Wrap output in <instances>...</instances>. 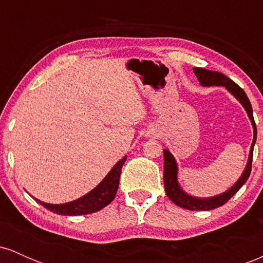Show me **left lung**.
I'll list each match as a JSON object with an SVG mask.
<instances>
[{"label": "left lung", "mask_w": 263, "mask_h": 263, "mask_svg": "<svg viewBox=\"0 0 263 263\" xmlns=\"http://www.w3.org/2000/svg\"><path fill=\"white\" fill-rule=\"evenodd\" d=\"M194 73L198 77V80L200 81V84L203 86H211V85H218V86H225L226 89L230 91L238 101L242 104V106L245 107L249 115L250 120H251L252 126H253V142L251 144V151H250V157L249 161H247V165L243 171L242 176L240 179L237 180L236 184L234 186H231L228 192L222 193V194L216 195V197L208 198V199H199L190 197V195L185 194L182 189H180L179 184L177 182V163L174 157L172 156V153L168 149H164V176H163V180H164V188H165V194L168 195V198L173 201L174 204L178 206L184 208V209L189 210H213L215 208L221 206L225 203H228L230 200L231 197L234 194H236L238 189L243 185L249 179L250 173H251L252 168V155H253V146H255L256 137H257V128H256L255 120H253V114H252V106L251 102H250L249 98L237 85L235 81H232L230 78L225 77L224 74L219 73V71H213L208 70L204 68H194Z\"/></svg>", "instance_id": "left-lung-1"}]
</instances>
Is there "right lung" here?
Returning <instances> with one entry per match:
<instances>
[{
    "mask_svg": "<svg viewBox=\"0 0 263 263\" xmlns=\"http://www.w3.org/2000/svg\"><path fill=\"white\" fill-rule=\"evenodd\" d=\"M126 158L127 157H123L122 159H120L95 189H92L91 192L77 199V200L65 204H48L35 198L34 200L43 205L45 209L59 214V215H85V214H91L104 209L116 197L120 176H121V168L123 163L126 162Z\"/></svg>",
    "mask_w": 263,
    "mask_h": 263,
    "instance_id": "right-lung-1",
    "label": "right lung"
}]
</instances>
